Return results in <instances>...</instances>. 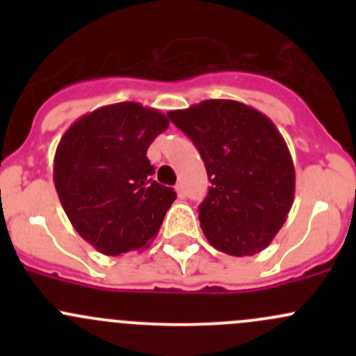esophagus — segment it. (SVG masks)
<instances>
[{
	"label": "esophagus",
	"instance_id": "34e87169",
	"mask_svg": "<svg viewBox=\"0 0 356 356\" xmlns=\"http://www.w3.org/2000/svg\"><path fill=\"white\" fill-rule=\"evenodd\" d=\"M175 193H177V196H179V198H186V189H184V186H182V184H177V186H175Z\"/></svg>",
	"mask_w": 356,
	"mask_h": 356
}]
</instances>
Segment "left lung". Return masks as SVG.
Returning a JSON list of instances; mask_svg holds the SVG:
<instances>
[{"label": "left lung", "mask_w": 356, "mask_h": 356, "mask_svg": "<svg viewBox=\"0 0 356 356\" xmlns=\"http://www.w3.org/2000/svg\"><path fill=\"white\" fill-rule=\"evenodd\" d=\"M167 115L195 143L211 182L198 208L204 238L232 257L260 253L294 198V165L274 122L234 99H207Z\"/></svg>", "instance_id": "1"}]
</instances>
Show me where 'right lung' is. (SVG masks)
<instances>
[{
	"label": "right lung",
	"instance_id": "right-lung-1",
	"mask_svg": "<svg viewBox=\"0 0 356 356\" xmlns=\"http://www.w3.org/2000/svg\"><path fill=\"white\" fill-rule=\"evenodd\" d=\"M168 118L134 102L115 103L75 120L55 153L53 181L68 220L99 253L152 245L175 191L153 181L146 152Z\"/></svg>",
	"mask_w": 356,
	"mask_h": 356
}]
</instances>
